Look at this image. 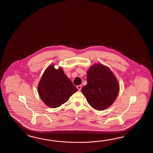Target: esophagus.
Masks as SVG:
<instances>
[{
    "mask_svg": "<svg viewBox=\"0 0 153 153\" xmlns=\"http://www.w3.org/2000/svg\"><path fill=\"white\" fill-rule=\"evenodd\" d=\"M77 88L79 90V91H80L81 90V88H82V86L81 85H78L77 86Z\"/></svg>",
    "mask_w": 153,
    "mask_h": 153,
    "instance_id": "34e87169",
    "label": "esophagus"
}]
</instances>
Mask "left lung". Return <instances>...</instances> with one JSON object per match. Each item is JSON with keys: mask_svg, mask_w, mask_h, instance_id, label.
Masks as SVG:
<instances>
[{"mask_svg": "<svg viewBox=\"0 0 153 153\" xmlns=\"http://www.w3.org/2000/svg\"><path fill=\"white\" fill-rule=\"evenodd\" d=\"M87 82L81 91L91 107L102 111L111 105L118 95L120 84L109 67L100 63L91 65L87 72Z\"/></svg>", "mask_w": 153, "mask_h": 153, "instance_id": "1", "label": "left lung"}]
</instances>
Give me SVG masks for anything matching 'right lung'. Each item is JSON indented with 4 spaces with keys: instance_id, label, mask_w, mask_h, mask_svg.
<instances>
[{
    "instance_id": "obj_1",
    "label": "right lung",
    "mask_w": 153,
    "mask_h": 153,
    "mask_svg": "<svg viewBox=\"0 0 153 153\" xmlns=\"http://www.w3.org/2000/svg\"><path fill=\"white\" fill-rule=\"evenodd\" d=\"M38 93L47 106L55 108L67 102L70 97L77 91L70 79L65 74L62 67L58 69L51 65L42 75L38 86Z\"/></svg>"
}]
</instances>
